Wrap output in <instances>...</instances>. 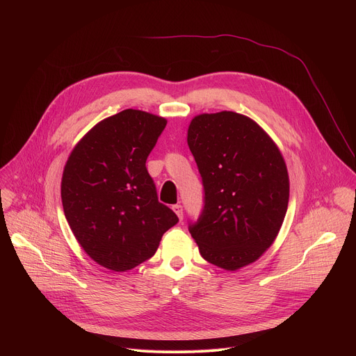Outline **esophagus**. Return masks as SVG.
Segmentation results:
<instances>
[{
  "label": "esophagus",
  "mask_w": 356,
  "mask_h": 356,
  "mask_svg": "<svg viewBox=\"0 0 356 356\" xmlns=\"http://www.w3.org/2000/svg\"><path fill=\"white\" fill-rule=\"evenodd\" d=\"M172 209L176 213V216L179 217V220H183V207L180 204H175Z\"/></svg>",
  "instance_id": "34e87169"
}]
</instances>
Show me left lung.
Wrapping results in <instances>:
<instances>
[{
	"mask_svg": "<svg viewBox=\"0 0 356 356\" xmlns=\"http://www.w3.org/2000/svg\"><path fill=\"white\" fill-rule=\"evenodd\" d=\"M187 143L204 186V209L188 231L207 262L236 270L276 239L289 204V175L272 138L232 111L200 114Z\"/></svg>",
	"mask_w": 356,
	"mask_h": 356,
	"instance_id": "1",
	"label": "left lung"
}]
</instances>
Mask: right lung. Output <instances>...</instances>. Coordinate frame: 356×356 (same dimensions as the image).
Here are the masks:
<instances>
[{
  "label": "right lung",
  "mask_w": 356,
  "mask_h": 356,
  "mask_svg": "<svg viewBox=\"0 0 356 356\" xmlns=\"http://www.w3.org/2000/svg\"><path fill=\"white\" fill-rule=\"evenodd\" d=\"M168 121L124 110L92 127L74 146L62 177L66 220L87 255L114 272L155 255L177 216L158 200L146 159Z\"/></svg>",
  "instance_id": "right-lung-1"
}]
</instances>
